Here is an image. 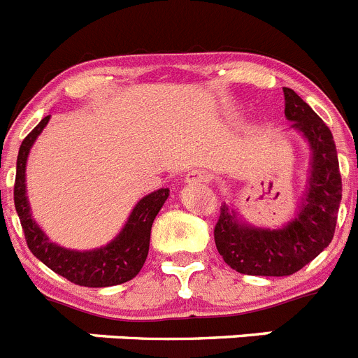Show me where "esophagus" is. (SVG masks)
Listing matches in <instances>:
<instances>
[{
  "instance_id": "esophagus-1",
  "label": "esophagus",
  "mask_w": 358,
  "mask_h": 358,
  "mask_svg": "<svg viewBox=\"0 0 358 358\" xmlns=\"http://www.w3.org/2000/svg\"><path fill=\"white\" fill-rule=\"evenodd\" d=\"M210 173L202 172V170H192V172L186 173L185 182L186 185H206L210 182Z\"/></svg>"
}]
</instances>
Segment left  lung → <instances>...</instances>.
I'll use <instances>...</instances> for the list:
<instances>
[{"instance_id":"obj_1","label":"left lung","mask_w":358,"mask_h":358,"mask_svg":"<svg viewBox=\"0 0 358 358\" xmlns=\"http://www.w3.org/2000/svg\"><path fill=\"white\" fill-rule=\"evenodd\" d=\"M285 118L310 148L306 186L296 215L281 227L252 226L224 202L215 226V243L227 265L249 276H290L330 245L343 199L334 136L314 109L289 87Z\"/></svg>"}]
</instances>
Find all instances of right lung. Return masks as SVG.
Segmentation results:
<instances>
[{
  "instance_id": "add662e5",
  "label": "right lung",
  "mask_w": 358,
  "mask_h": 358,
  "mask_svg": "<svg viewBox=\"0 0 358 358\" xmlns=\"http://www.w3.org/2000/svg\"><path fill=\"white\" fill-rule=\"evenodd\" d=\"M48 122L50 116L41 120L39 125L24 138L19 147L17 164H15L14 204L23 226L28 249L34 252L37 260L52 268L53 273L61 274L75 285L98 289V287L120 285L132 280L147 260L152 222L163 208L164 201L169 199L170 189L159 188L136 202L134 210L129 215L127 222L123 224L122 231L102 248L77 251L52 242L36 222V218L31 217L27 195V161L30 156V148L34 147Z\"/></svg>"
}]
</instances>
